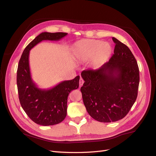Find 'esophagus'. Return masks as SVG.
<instances>
[{
  "instance_id": "esophagus-1",
  "label": "esophagus",
  "mask_w": 156,
  "mask_h": 156,
  "mask_svg": "<svg viewBox=\"0 0 156 156\" xmlns=\"http://www.w3.org/2000/svg\"><path fill=\"white\" fill-rule=\"evenodd\" d=\"M83 83H84L83 79L82 78H81V79H80V80H79V87H81L83 86Z\"/></svg>"
}]
</instances>
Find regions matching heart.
Here are the masks:
<instances>
[{"label":"heart","instance_id":"b5f03b06","mask_svg":"<svg viewBox=\"0 0 156 156\" xmlns=\"http://www.w3.org/2000/svg\"><path fill=\"white\" fill-rule=\"evenodd\" d=\"M73 52L79 62H86L92 58V66L94 69H98L109 58L112 48L107 42L88 39L81 40L75 44Z\"/></svg>","mask_w":156,"mask_h":156}]
</instances>
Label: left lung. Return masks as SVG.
Segmentation results:
<instances>
[{
    "instance_id": "left-lung-1",
    "label": "left lung",
    "mask_w": 156,
    "mask_h": 156,
    "mask_svg": "<svg viewBox=\"0 0 156 156\" xmlns=\"http://www.w3.org/2000/svg\"><path fill=\"white\" fill-rule=\"evenodd\" d=\"M115 47L108 62L98 69L84 70L81 88L88 114L101 122H116L129 112L139 84L137 62L128 47L112 37Z\"/></svg>"
}]
</instances>
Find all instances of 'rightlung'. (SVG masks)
<instances>
[{
	"instance_id": "right-lung-1",
	"label": "right lung",
	"mask_w": 156,
	"mask_h": 156,
	"mask_svg": "<svg viewBox=\"0 0 156 156\" xmlns=\"http://www.w3.org/2000/svg\"><path fill=\"white\" fill-rule=\"evenodd\" d=\"M65 32H42L23 51L17 72V85L21 105L35 123L52 126L60 123L67 115V101L70 92L79 88V75L64 81L49 89H41L32 81L29 66L30 50L43 40L58 41L66 36Z\"/></svg>"
}]
</instances>
